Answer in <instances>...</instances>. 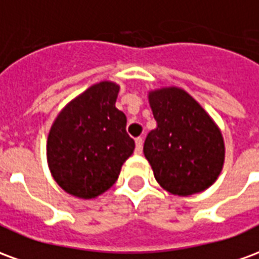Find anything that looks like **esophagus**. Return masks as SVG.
Returning a JSON list of instances; mask_svg holds the SVG:
<instances>
[{
  "label": "esophagus",
  "mask_w": 259,
  "mask_h": 259,
  "mask_svg": "<svg viewBox=\"0 0 259 259\" xmlns=\"http://www.w3.org/2000/svg\"><path fill=\"white\" fill-rule=\"evenodd\" d=\"M141 151H143V139L137 137L136 139V154H141Z\"/></svg>",
  "instance_id": "esophagus-1"
}]
</instances>
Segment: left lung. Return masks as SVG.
I'll use <instances>...</instances> for the list:
<instances>
[{
  "label": "left lung",
  "instance_id": "left-lung-1",
  "mask_svg": "<svg viewBox=\"0 0 259 259\" xmlns=\"http://www.w3.org/2000/svg\"><path fill=\"white\" fill-rule=\"evenodd\" d=\"M157 120L144 143V155L163 190L178 197L211 187L225 163V140L211 115L176 85L148 91Z\"/></svg>",
  "mask_w": 259,
  "mask_h": 259
}]
</instances>
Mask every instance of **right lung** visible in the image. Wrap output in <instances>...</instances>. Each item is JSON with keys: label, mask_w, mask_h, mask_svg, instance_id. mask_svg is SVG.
<instances>
[{"label": "right lung", "mask_w": 259, "mask_h": 259, "mask_svg": "<svg viewBox=\"0 0 259 259\" xmlns=\"http://www.w3.org/2000/svg\"><path fill=\"white\" fill-rule=\"evenodd\" d=\"M119 89L111 80L90 85L61 109L50 129L48 168L73 197L93 200L111 189L135 151L126 116L115 107Z\"/></svg>", "instance_id": "1"}]
</instances>
